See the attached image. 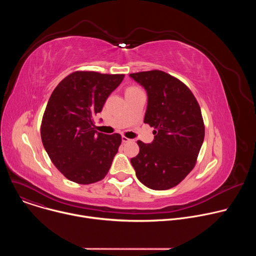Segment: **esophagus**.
Returning a JSON list of instances; mask_svg holds the SVG:
<instances>
[{
  "instance_id": "34e87169",
  "label": "esophagus",
  "mask_w": 256,
  "mask_h": 256,
  "mask_svg": "<svg viewBox=\"0 0 256 256\" xmlns=\"http://www.w3.org/2000/svg\"><path fill=\"white\" fill-rule=\"evenodd\" d=\"M122 142H130L132 140L126 136H122Z\"/></svg>"
}]
</instances>
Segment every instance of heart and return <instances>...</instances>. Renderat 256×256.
<instances>
[{
	"mask_svg": "<svg viewBox=\"0 0 256 256\" xmlns=\"http://www.w3.org/2000/svg\"><path fill=\"white\" fill-rule=\"evenodd\" d=\"M130 90H134V89H130Z\"/></svg>",
	"mask_w": 256,
	"mask_h": 256,
	"instance_id": "obj_1",
	"label": "heart"
}]
</instances>
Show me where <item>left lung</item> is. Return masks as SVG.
Returning <instances> with one entry per match:
<instances>
[{
  "label": "left lung",
  "mask_w": 256,
  "mask_h": 256,
  "mask_svg": "<svg viewBox=\"0 0 256 256\" xmlns=\"http://www.w3.org/2000/svg\"><path fill=\"white\" fill-rule=\"evenodd\" d=\"M147 92L144 122L154 126L150 144L138 142L130 159L138 179L155 190L177 186L192 170L204 138L200 107L192 91L162 70L130 74Z\"/></svg>",
  "instance_id": "1"
}]
</instances>
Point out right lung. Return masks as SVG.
<instances>
[{
	"label": "right lung",
	"mask_w": 256,
	"mask_h": 256,
	"mask_svg": "<svg viewBox=\"0 0 256 256\" xmlns=\"http://www.w3.org/2000/svg\"><path fill=\"white\" fill-rule=\"evenodd\" d=\"M124 75L75 72L56 87L42 122L44 147L68 180L90 184L105 177L122 142L120 134L94 130V118Z\"/></svg>",
	"instance_id": "obj_1"
}]
</instances>
